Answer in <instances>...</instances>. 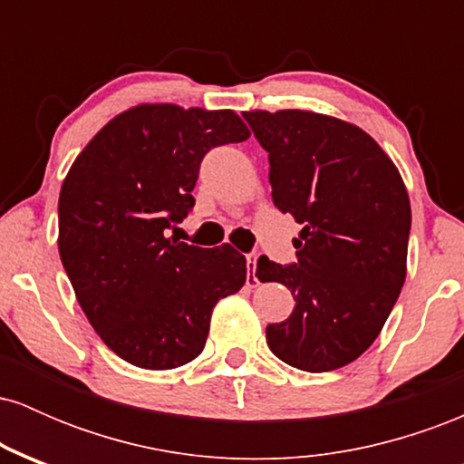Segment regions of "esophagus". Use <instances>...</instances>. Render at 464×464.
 Returning a JSON list of instances; mask_svg holds the SVG:
<instances>
[{
  "instance_id": "obj_1",
  "label": "esophagus",
  "mask_w": 464,
  "mask_h": 464,
  "mask_svg": "<svg viewBox=\"0 0 464 464\" xmlns=\"http://www.w3.org/2000/svg\"><path fill=\"white\" fill-rule=\"evenodd\" d=\"M257 259H259V253H250V255H246L248 279L255 281V284H259V276H257Z\"/></svg>"
}]
</instances>
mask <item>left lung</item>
Masks as SVG:
<instances>
[{"instance_id": "left-lung-1", "label": "left lung", "mask_w": 464, "mask_h": 464, "mask_svg": "<svg viewBox=\"0 0 464 464\" xmlns=\"http://www.w3.org/2000/svg\"><path fill=\"white\" fill-rule=\"evenodd\" d=\"M244 117L268 152L273 202L303 225L299 262H257L259 281H279L296 301L266 340L295 369L335 371L371 347L406 281V185L380 143L349 121L299 109Z\"/></svg>"}]
</instances>
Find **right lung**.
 Here are the masks:
<instances>
[{"label": "right lung", "mask_w": 464, "mask_h": 464, "mask_svg": "<svg viewBox=\"0 0 464 464\" xmlns=\"http://www.w3.org/2000/svg\"><path fill=\"white\" fill-rule=\"evenodd\" d=\"M233 111L140 104L115 115L69 168L58 253L92 327L113 353L165 371L200 353L216 303L246 281L231 244L168 236L194 207L202 157L248 140Z\"/></svg>", "instance_id": "obj_1"}]
</instances>
